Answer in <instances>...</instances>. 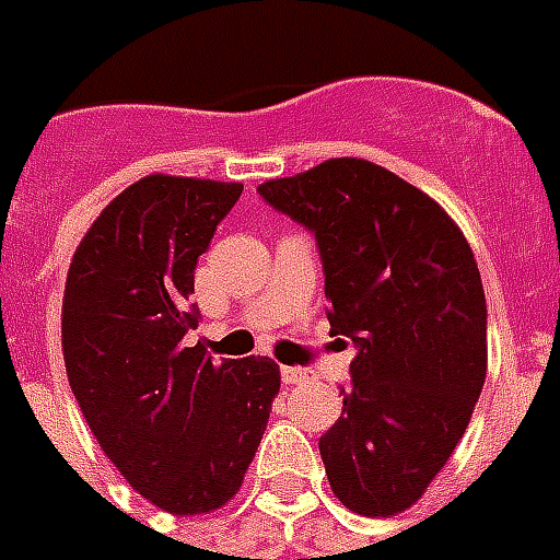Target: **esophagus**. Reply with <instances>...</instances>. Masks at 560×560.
I'll return each mask as SVG.
<instances>
[{"instance_id":"obj_1","label":"esophagus","mask_w":560,"mask_h":560,"mask_svg":"<svg viewBox=\"0 0 560 560\" xmlns=\"http://www.w3.org/2000/svg\"><path fill=\"white\" fill-rule=\"evenodd\" d=\"M308 378H314V375L305 366H281V382L284 384H302L308 382Z\"/></svg>"}]
</instances>
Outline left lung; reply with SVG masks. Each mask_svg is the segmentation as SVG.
I'll list each match as a JSON object with an SVG mask.
<instances>
[{
	"label": "left lung",
	"mask_w": 560,
	"mask_h": 560,
	"mask_svg": "<svg viewBox=\"0 0 560 560\" xmlns=\"http://www.w3.org/2000/svg\"><path fill=\"white\" fill-rule=\"evenodd\" d=\"M317 237L328 323L355 343L340 420L319 438L335 497L402 514L458 446L488 373V305L467 237L405 178L331 158L258 187Z\"/></svg>",
	"instance_id": "obj_1"
}]
</instances>
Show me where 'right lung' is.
Returning a JSON list of instances; mask_svg holds the SVG:
<instances>
[{
  "label": "right lung",
  "instance_id": "add662e5",
  "mask_svg": "<svg viewBox=\"0 0 560 560\" xmlns=\"http://www.w3.org/2000/svg\"><path fill=\"white\" fill-rule=\"evenodd\" d=\"M237 182L147 176L93 220L61 308L67 378L122 479L178 517L241 490L279 394L272 358L213 364L190 305L194 270L241 199Z\"/></svg>",
  "mask_w": 560,
  "mask_h": 560
}]
</instances>
